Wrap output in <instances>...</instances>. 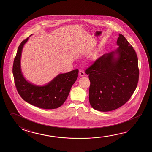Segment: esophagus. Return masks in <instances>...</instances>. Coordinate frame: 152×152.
<instances>
[{"label":"esophagus","instance_id":"34e87169","mask_svg":"<svg viewBox=\"0 0 152 152\" xmlns=\"http://www.w3.org/2000/svg\"><path fill=\"white\" fill-rule=\"evenodd\" d=\"M79 74H80V76H82V77L84 76L85 75L84 72L83 71H82V70H80V71Z\"/></svg>","mask_w":152,"mask_h":152}]
</instances>
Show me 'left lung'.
Segmentation results:
<instances>
[{
  "label": "left lung",
  "mask_w": 152,
  "mask_h": 152,
  "mask_svg": "<svg viewBox=\"0 0 152 152\" xmlns=\"http://www.w3.org/2000/svg\"><path fill=\"white\" fill-rule=\"evenodd\" d=\"M119 36V47L102 55L85 70L91 82L90 104L99 111H112L125 104L138 82L136 53L124 35Z\"/></svg>",
  "instance_id": "1"
}]
</instances>
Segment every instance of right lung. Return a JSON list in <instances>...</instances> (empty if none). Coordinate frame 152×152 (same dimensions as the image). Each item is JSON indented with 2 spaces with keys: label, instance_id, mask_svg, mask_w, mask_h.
<instances>
[{
  "label": "right lung",
  "instance_id": "add662e5",
  "mask_svg": "<svg viewBox=\"0 0 152 152\" xmlns=\"http://www.w3.org/2000/svg\"><path fill=\"white\" fill-rule=\"evenodd\" d=\"M29 37L19 45L14 60L12 74L18 93L23 100L35 107L45 109L60 107L67 99L71 87L77 80L78 70L60 74L43 86L29 82L24 77L20 68L23 48Z\"/></svg>",
  "mask_w": 152,
  "mask_h": 152
}]
</instances>
